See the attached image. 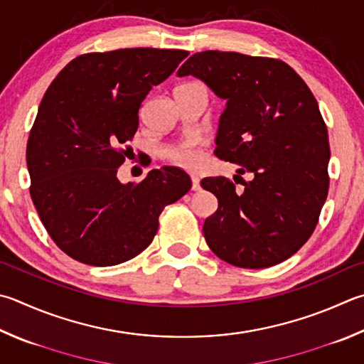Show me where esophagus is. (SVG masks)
Here are the masks:
<instances>
[{
	"label": "esophagus",
	"mask_w": 364,
	"mask_h": 364,
	"mask_svg": "<svg viewBox=\"0 0 364 364\" xmlns=\"http://www.w3.org/2000/svg\"><path fill=\"white\" fill-rule=\"evenodd\" d=\"M191 180H193V189L194 191H200L202 188H200V180H199V178H197V176H191Z\"/></svg>",
	"instance_id": "34e87169"
}]
</instances>
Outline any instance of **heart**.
<instances>
[{"label": "heart", "instance_id": "obj_1", "mask_svg": "<svg viewBox=\"0 0 364 364\" xmlns=\"http://www.w3.org/2000/svg\"><path fill=\"white\" fill-rule=\"evenodd\" d=\"M168 156L175 162L184 165V167H196L200 162V156L197 151L191 146V144H181V146L171 148L168 151Z\"/></svg>", "mask_w": 364, "mask_h": 364}]
</instances>
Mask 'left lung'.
Wrapping results in <instances>:
<instances>
[{
  "mask_svg": "<svg viewBox=\"0 0 364 364\" xmlns=\"http://www.w3.org/2000/svg\"><path fill=\"white\" fill-rule=\"evenodd\" d=\"M178 76H194L226 100L215 156L251 173L235 193L223 176L203 178L218 210L203 223L211 251L237 267L262 269L288 259L312 235L328 196L329 143L318 103L282 60L205 50Z\"/></svg>",
  "mask_w": 364,
  "mask_h": 364,
  "instance_id": "8db88e82",
  "label": "left lung"
}]
</instances>
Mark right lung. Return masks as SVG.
<instances>
[{"instance_id": "add662e5", "label": "right lung", "mask_w": 364, "mask_h": 364, "mask_svg": "<svg viewBox=\"0 0 364 364\" xmlns=\"http://www.w3.org/2000/svg\"><path fill=\"white\" fill-rule=\"evenodd\" d=\"M188 55L153 48L84 54L46 90L26 144L30 194L52 240L73 259L105 267L140 255L162 210L191 189L189 175L173 165L138 184L117 178L141 102Z\"/></svg>"}]
</instances>
